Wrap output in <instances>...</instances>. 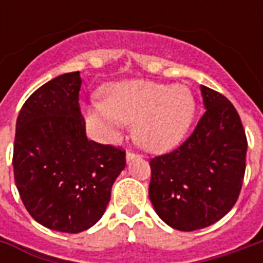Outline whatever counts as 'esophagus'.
<instances>
[{
  "label": "esophagus",
  "instance_id": "obj_1",
  "mask_svg": "<svg viewBox=\"0 0 263 263\" xmlns=\"http://www.w3.org/2000/svg\"><path fill=\"white\" fill-rule=\"evenodd\" d=\"M138 155L135 154V152H132V151H128L126 152V160H132V159H135L137 158Z\"/></svg>",
  "mask_w": 263,
  "mask_h": 263
}]
</instances>
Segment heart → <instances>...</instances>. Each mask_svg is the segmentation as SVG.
Listing matches in <instances>:
<instances>
[{"instance_id":"1","label":"heart","mask_w":263,"mask_h":263,"mask_svg":"<svg viewBox=\"0 0 263 263\" xmlns=\"http://www.w3.org/2000/svg\"><path fill=\"white\" fill-rule=\"evenodd\" d=\"M196 112L193 92L186 86L154 81H122L109 86L103 101L86 114L94 134L114 139L122 124H134V137L151 151H166L180 142Z\"/></svg>"}]
</instances>
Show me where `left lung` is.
<instances>
[{
    "mask_svg": "<svg viewBox=\"0 0 263 263\" xmlns=\"http://www.w3.org/2000/svg\"><path fill=\"white\" fill-rule=\"evenodd\" d=\"M205 112L192 135L169 154L149 160V198L167 226L196 231L214 224L237 203L248 141L235 107L201 86Z\"/></svg>",
    "mask_w": 263,
    "mask_h": 263,
    "instance_id": "left-lung-1",
    "label": "left lung"
}]
</instances>
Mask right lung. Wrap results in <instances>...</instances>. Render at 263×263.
<instances>
[{
	"mask_svg": "<svg viewBox=\"0 0 263 263\" xmlns=\"http://www.w3.org/2000/svg\"><path fill=\"white\" fill-rule=\"evenodd\" d=\"M79 71L58 76L26 100L16 120L14 177L39 224L76 234L103 217L125 151L86 137Z\"/></svg>",
	"mask_w": 263,
	"mask_h": 263,
	"instance_id": "add662e5",
	"label": "right lung"
}]
</instances>
